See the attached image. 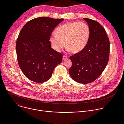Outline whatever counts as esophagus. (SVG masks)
I'll return each instance as SVG.
<instances>
[{
	"label": "esophagus",
	"instance_id": "obj_1",
	"mask_svg": "<svg viewBox=\"0 0 124 124\" xmlns=\"http://www.w3.org/2000/svg\"><path fill=\"white\" fill-rule=\"evenodd\" d=\"M68 58V56H67L66 55H64L63 56V60H65V59H67Z\"/></svg>",
	"mask_w": 124,
	"mask_h": 124
}]
</instances>
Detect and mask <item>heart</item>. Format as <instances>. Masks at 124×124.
Returning a JSON list of instances; mask_svg holds the SVG:
<instances>
[{
	"mask_svg": "<svg viewBox=\"0 0 124 124\" xmlns=\"http://www.w3.org/2000/svg\"><path fill=\"white\" fill-rule=\"evenodd\" d=\"M55 33L56 34H52L50 38L52 46L55 50L59 51L66 45L69 50L73 54H77L86 46L90 31L85 23L76 22L60 26L56 29Z\"/></svg>",
	"mask_w": 124,
	"mask_h": 124,
	"instance_id": "obj_1",
	"label": "heart"
}]
</instances>
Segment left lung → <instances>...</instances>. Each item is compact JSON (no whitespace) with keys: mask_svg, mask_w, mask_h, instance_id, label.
<instances>
[{"mask_svg":"<svg viewBox=\"0 0 124 124\" xmlns=\"http://www.w3.org/2000/svg\"><path fill=\"white\" fill-rule=\"evenodd\" d=\"M90 28L89 41L84 48L70 57V75L77 82H93L102 74L109 57L110 42L104 28L97 21L83 18Z\"/></svg>","mask_w":124,"mask_h":124,"instance_id":"8db88e82","label":"left lung"}]
</instances>
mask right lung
Masks as SVG:
<instances>
[{
    "label": "right lung",
    "mask_w": 124,
    "mask_h": 124,
    "mask_svg": "<svg viewBox=\"0 0 124 124\" xmlns=\"http://www.w3.org/2000/svg\"><path fill=\"white\" fill-rule=\"evenodd\" d=\"M63 20L39 17L27 22L21 29L16 46L17 62L30 80L46 81L62 62L63 54L51 48L49 40L55 27Z\"/></svg>",
    "instance_id": "obj_1"
}]
</instances>
